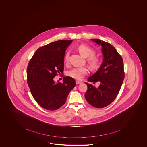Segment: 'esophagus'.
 <instances>
[{
    "label": "esophagus",
    "instance_id": "esophagus-1",
    "mask_svg": "<svg viewBox=\"0 0 147 147\" xmlns=\"http://www.w3.org/2000/svg\"><path fill=\"white\" fill-rule=\"evenodd\" d=\"M81 83H82V82L81 81H79V80L76 81V85H79V84H81Z\"/></svg>",
    "mask_w": 147,
    "mask_h": 147
}]
</instances>
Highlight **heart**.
Segmentation results:
<instances>
[{
  "instance_id": "1",
  "label": "heart",
  "mask_w": 147,
  "mask_h": 147,
  "mask_svg": "<svg viewBox=\"0 0 147 147\" xmlns=\"http://www.w3.org/2000/svg\"><path fill=\"white\" fill-rule=\"evenodd\" d=\"M77 49L83 57L88 58L87 61L89 67L93 71L96 70L100 67L101 59L95 55V51L88 46L85 44L79 45ZM69 58V52L67 51L65 54L63 60L65 63H68ZM88 72L86 67H73L67 71V76L77 80L81 79Z\"/></svg>"
}]
</instances>
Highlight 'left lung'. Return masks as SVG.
<instances>
[{"label":"left lung","mask_w":147,"mask_h":147,"mask_svg":"<svg viewBox=\"0 0 147 147\" xmlns=\"http://www.w3.org/2000/svg\"><path fill=\"white\" fill-rule=\"evenodd\" d=\"M91 40L102 47L103 60L97 72L88 79L94 84L100 82V86L96 88L86 83L88 89L85 97L92 106L102 108L113 102L120 92L125 78L123 61L113 45L100 39Z\"/></svg>","instance_id":"1"}]
</instances>
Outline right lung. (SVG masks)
I'll use <instances>...</instances> for the list:
<instances>
[{"label": "right lung", "instance_id": "right-lung-1", "mask_svg": "<svg viewBox=\"0 0 147 147\" xmlns=\"http://www.w3.org/2000/svg\"><path fill=\"white\" fill-rule=\"evenodd\" d=\"M72 40H58L39 48L27 68V82L32 95L40 106L55 111L66 101L69 92L76 86L75 80L64 76L63 82L55 83L54 78L64 69L65 51Z\"/></svg>", "mask_w": 147, "mask_h": 147}]
</instances>
